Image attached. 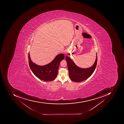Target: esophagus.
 I'll list each match as a JSON object with an SVG mask.
<instances>
[{
    "label": "esophagus",
    "instance_id": "obj_1",
    "mask_svg": "<svg viewBox=\"0 0 124 124\" xmlns=\"http://www.w3.org/2000/svg\"><path fill=\"white\" fill-rule=\"evenodd\" d=\"M67 53H65V54H66Z\"/></svg>",
    "mask_w": 124,
    "mask_h": 124
}]
</instances>
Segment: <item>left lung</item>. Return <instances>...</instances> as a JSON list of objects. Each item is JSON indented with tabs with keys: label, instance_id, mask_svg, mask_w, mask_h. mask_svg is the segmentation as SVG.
<instances>
[{
	"label": "left lung",
	"instance_id": "1",
	"mask_svg": "<svg viewBox=\"0 0 124 124\" xmlns=\"http://www.w3.org/2000/svg\"><path fill=\"white\" fill-rule=\"evenodd\" d=\"M66 60L67 63L69 75L70 78L73 82H79L88 78L94 72L96 66L97 55L93 65L90 68L83 69L76 65L73 60L68 56H66Z\"/></svg>",
	"mask_w": 124,
	"mask_h": 124
}]
</instances>
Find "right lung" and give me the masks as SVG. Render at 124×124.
Listing matches in <instances>:
<instances>
[{
    "instance_id": "1",
    "label": "right lung",
    "mask_w": 124,
    "mask_h": 124,
    "mask_svg": "<svg viewBox=\"0 0 124 124\" xmlns=\"http://www.w3.org/2000/svg\"><path fill=\"white\" fill-rule=\"evenodd\" d=\"M64 58V54H58L50 63L44 66H39L31 61L28 53L29 63L32 72L40 79L46 82L53 81L56 78L60 62Z\"/></svg>"
}]
</instances>
